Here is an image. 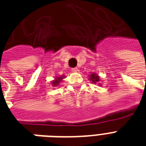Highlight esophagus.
<instances>
[{"mask_svg":"<svg viewBox=\"0 0 146 146\" xmlns=\"http://www.w3.org/2000/svg\"><path fill=\"white\" fill-rule=\"evenodd\" d=\"M72 71H73V72H77L78 68L77 67H73V68H72Z\"/></svg>","mask_w":146,"mask_h":146,"instance_id":"34e87169","label":"esophagus"}]
</instances>
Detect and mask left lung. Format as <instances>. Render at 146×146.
<instances>
[{
	"label": "left lung",
	"instance_id": "obj_1",
	"mask_svg": "<svg viewBox=\"0 0 146 146\" xmlns=\"http://www.w3.org/2000/svg\"><path fill=\"white\" fill-rule=\"evenodd\" d=\"M89 77H90V80H92L93 83H96V82H98L99 81V77H98V76H96L95 73H94V74H92Z\"/></svg>",
	"mask_w": 146,
	"mask_h": 146
}]
</instances>
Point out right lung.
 Segmentation results:
<instances>
[{
	"label": "right lung",
	"mask_w": 146,
	"mask_h": 146,
	"mask_svg": "<svg viewBox=\"0 0 146 146\" xmlns=\"http://www.w3.org/2000/svg\"><path fill=\"white\" fill-rule=\"evenodd\" d=\"M63 79V77H57L56 78V80L54 81V82H52V84L54 86H57L58 85H59V82L61 81V80Z\"/></svg>",
	"instance_id": "1"
}]
</instances>
